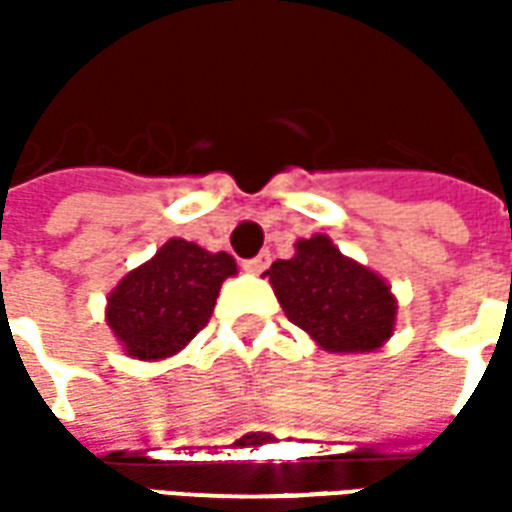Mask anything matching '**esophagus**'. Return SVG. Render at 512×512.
Segmentation results:
<instances>
[{"instance_id":"obj_1","label":"esophagus","mask_w":512,"mask_h":512,"mask_svg":"<svg viewBox=\"0 0 512 512\" xmlns=\"http://www.w3.org/2000/svg\"><path fill=\"white\" fill-rule=\"evenodd\" d=\"M268 263H271V255H268V252H260V255L252 257V260H244V271H249V274H260V271H266Z\"/></svg>"}]
</instances>
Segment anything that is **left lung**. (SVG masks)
Listing matches in <instances>:
<instances>
[{
  "label": "left lung",
  "mask_w": 512,
  "mask_h": 512,
  "mask_svg": "<svg viewBox=\"0 0 512 512\" xmlns=\"http://www.w3.org/2000/svg\"><path fill=\"white\" fill-rule=\"evenodd\" d=\"M266 274L288 321L323 351L365 354L395 332L397 301L389 285L345 257L329 235L296 241V255L277 260Z\"/></svg>",
  "instance_id": "obj_1"
}]
</instances>
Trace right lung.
<instances>
[{"label":"right lung","instance_id":"add662e5","mask_svg":"<svg viewBox=\"0 0 512 512\" xmlns=\"http://www.w3.org/2000/svg\"><path fill=\"white\" fill-rule=\"evenodd\" d=\"M235 271L227 252L213 255L191 241L169 238L117 282L106 299V323L134 359L175 356L205 329L222 282Z\"/></svg>","mask_w":512,"mask_h":512}]
</instances>
